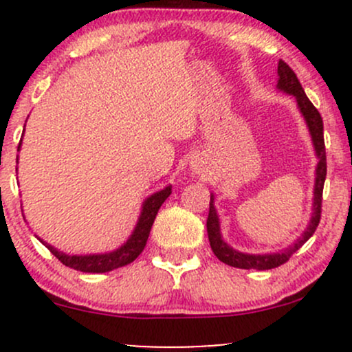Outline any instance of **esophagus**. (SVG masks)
<instances>
[{
	"instance_id": "esophagus-1",
	"label": "esophagus",
	"mask_w": 352,
	"mask_h": 352,
	"mask_svg": "<svg viewBox=\"0 0 352 352\" xmlns=\"http://www.w3.org/2000/svg\"><path fill=\"white\" fill-rule=\"evenodd\" d=\"M192 167H193V170H199L200 172V165L195 164V165H192Z\"/></svg>"
}]
</instances>
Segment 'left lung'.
Masks as SVG:
<instances>
[{"label":"left lung","instance_id":"left-lung-1","mask_svg":"<svg viewBox=\"0 0 352 352\" xmlns=\"http://www.w3.org/2000/svg\"><path fill=\"white\" fill-rule=\"evenodd\" d=\"M278 89L286 94L294 96L298 102V109L305 117L306 125L309 129L311 140H313L314 151H316L318 165H316V180H314V197H313V213H311V220L306 227L302 235L288 248L281 250L276 253H266V254H248L241 253L238 250L232 248L225 240L221 238L220 232V218H218L215 208V199L213 195L210 197V212L207 218V232L210 246H212L213 253L220 261L225 265L233 266V268L241 270H272L278 268L280 265H285L289 258L293 256L298 250L301 248L306 241L313 236L316 232L319 220H321V201H322V187H324L326 180V148H324V132H322V119L318 109L313 106V102L305 94V89L301 87L300 80L294 74L292 67L280 59L278 63Z\"/></svg>","mask_w":352,"mask_h":352}]
</instances>
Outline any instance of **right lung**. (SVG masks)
Returning a JSON list of instances; mask_svg holds the SVG:
<instances>
[{
	"label": "right lung",
	"instance_id": "1",
	"mask_svg": "<svg viewBox=\"0 0 352 352\" xmlns=\"http://www.w3.org/2000/svg\"><path fill=\"white\" fill-rule=\"evenodd\" d=\"M21 147V140H19L18 151ZM18 170V168H16ZM172 193V185L165 187L164 190H159V192L152 193L148 199H145L142 204V210H140V217L137 220V225L132 232V235L129 236V240L125 241L122 246L114 250V252L109 253H98V254H67L60 250L54 248V246L43 241L41 243L46 245V248L54 254L56 258L63 265L69 266L72 270H78V272L82 273H106L112 272V270L120 268V266H125L135 260L140 253L144 252L145 243H147L148 233H151V228L153 225V220H155L157 212L162 207V204L168 199V195Z\"/></svg>",
	"mask_w": 352,
	"mask_h": 352
}]
</instances>
